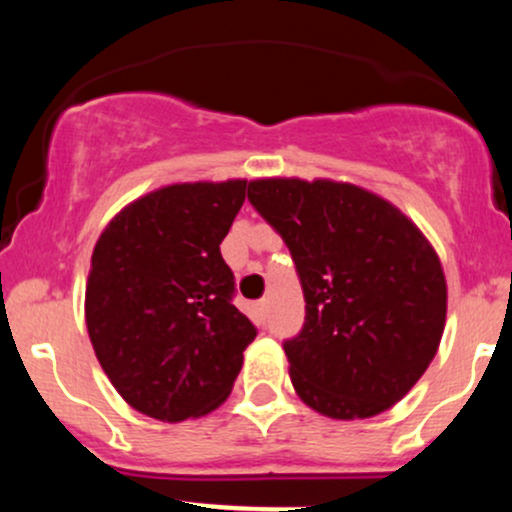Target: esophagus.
<instances>
[{
	"label": "esophagus",
	"mask_w": 512,
	"mask_h": 512,
	"mask_svg": "<svg viewBox=\"0 0 512 512\" xmlns=\"http://www.w3.org/2000/svg\"><path fill=\"white\" fill-rule=\"evenodd\" d=\"M255 308H257V313H260V317L264 320V315H267V308H269V301H264V298H262V301L257 303Z\"/></svg>",
	"instance_id": "34e87169"
}]
</instances>
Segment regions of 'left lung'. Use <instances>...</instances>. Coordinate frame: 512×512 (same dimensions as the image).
<instances>
[{
	"label": "left lung",
	"instance_id": "left-lung-1",
	"mask_svg": "<svg viewBox=\"0 0 512 512\" xmlns=\"http://www.w3.org/2000/svg\"><path fill=\"white\" fill-rule=\"evenodd\" d=\"M248 199L301 276L305 325L284 344L296 395L339 421L395 407L445 330L438 252L395 204L351 182L257 178Z\"/></svg>",
	"mask_w": 512,
	"mask_h": 512
}]
</instances>
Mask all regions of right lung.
Returning <instances> with one entry per match:
<instances>
[{
  "instance_id": "obj_1",
  "label": "right lung",
  "mask_w": 512,
  "mask_h": 512,
  "mask_svg": "<svg viewBox=\"0 0 512 512\" xmlns=\"http://www.w3.org/2000/svg\"><path fill=\"white\" fill-rule=\"evenodd\" d=\"M248 180L173 182L120 209L86 279V330L98 363L132 409L178 424L231 395L252 322L233 305L221 240Z\"/></svg>"
}]
</instances>
